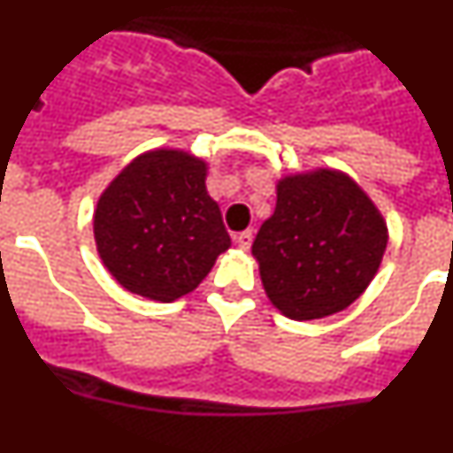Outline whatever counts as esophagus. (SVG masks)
<instances>
[{"label": "esophagus", "mask_w": 453, "mask_h": 453, "mask_svg": "<svg viewBox=\"0 0 453 453\" xmlns=\"http://www.w3.org/2000/svg\"><path fill=\"white\" fill-rule=\"evenodd\" d=\"M234 240H235V242H238L240 250H250V247H251V240H254V234H251V229L240 231V234L234 235Z\"/></svg>", "instance_id": "34e87169"}]
</instances>
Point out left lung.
<instances>
[{"instance_id":"left-lung-1","label":"left lung","mask_w":453,"mask_h":453,"mask_svg":"<svg viewBox=\"0 0 453 453\" xmlns=\"http://www.w3.org/2000/svg\"><path fill=\"white\" fill-rule=\"evenodd\" d=\"M388 245V224L349 174L331 167L276 183L274 213L251 254L270 302L286 318L319 319L345 311L370 286Z\"/></svg>"}]
</instances>
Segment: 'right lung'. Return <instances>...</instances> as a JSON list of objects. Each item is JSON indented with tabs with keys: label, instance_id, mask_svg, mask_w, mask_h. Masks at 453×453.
<instances>
[{
	"label": "right lung",
	"instance_id": "right-lung-1",
	"mask_svg": "<svg viewBox=\"0 0 453 453\" xmlns=\"http://www.w3.org/2000/svg\"><path fill=\"white\" fill-rule=\"evenodd\" d=\"M208 163L158 147L135 156L99 195L92 229L104 267L140 297L177 302L231 247L206 190Z\"/></svg>",
	"mask_w": 453,
	"mask_h": 453
}]
</instances>
